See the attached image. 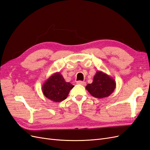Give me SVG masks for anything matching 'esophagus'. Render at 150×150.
I'll use <instances>...</instances> for the list:
<instances>
[{
    "mask_svg": "<svg viewBox=\"0 0 150 150\" xmlns=\"http://www.w3.org/2000/svg\"><path fill=\"white\" fill-rule=\"evenodd\" d=\"M76 83L82 85H85V84H86V82H82V81H77V82H76Z\"/></svg>",
    "mask_w": 150,
    "mask_h": 150,
    "instance_id": "1",
    "label": "esophagus"
}]
</instances>
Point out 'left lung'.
I'll use <instances>...</instances> for the list:
<instances>
[{
    "instance_id": "8db88e82",
    "label": "left lung",
    "mask_w": 150,
    "mask_h": 150,
    "mask_svg": "<svg viewBox=\"0 0 150 150\" xmlns=\"http://www.w3.org/2000/svg\"><path fill=\"white\" fill-rule=\"evenodd\" d=\"M116 87L114 79L105 73L97 71L93 76L92 83L88 84L85 88L93 97L102 99L109 97Z\"/></svg>"
}]
</instances>
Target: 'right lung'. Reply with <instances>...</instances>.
Returning <instances> with one entry per match:
<instances>
[{
	"label": "right lung",
	"mask_w": 150,
	"mask_h": 150,
	"mask_svg": "<svg viewBox=\"0 0 150 150\" xmlns=\"http://www.w3.org/2000/svg\"><path fill=\"white\" fill-rule=\"evenodd\" d=\"M74 85L65 82L59 72L51 75L42 85L45 96L54 102H59L67 99L70 91Z\"/></svg>",
	"instance_id": "add662e5"
}]
</instances>
